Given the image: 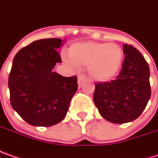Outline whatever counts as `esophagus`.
I'll use <instances>...</instances> for the list:
<instances>
[{
	"label": "esophagus",
	"mask_w": 158,
	"mask_h": 158,
	"mask_svg": "<svg viewBox=\"0 0 158 158\" xmlns=\"http://www.w3.org/2000/svg\"><path fill=\"white\" fill-rule=\"evenodd\" d=\"M86 79V76L84 74H79V76H78V81H79V85H81V82L82 81H84V80H85Z\"/></svg>",
	"instance_id": "1"
}]
</instances>
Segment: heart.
I'll use <instances>...</instances> for the list:
<instances>
[{
	"mask_svg": "<svg viewBox=\"0 0 158 158\" xmlns=\"http://www.w3.org/2000/svg\"><path fill=\"white\" fill-rule=\"evenodd\" d=\"M64 59L73 66L89 65V73L93 78L107 81L119 72L124 52L118 45L113 43H77L69 49V57Z\"/></svg>",
	"mask_w": 158,
	"mask_h": 158,
	"instance_id": "b5f03b06",
	"label": "heart"
}]
</instances>
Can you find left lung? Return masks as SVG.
<instances>
[{"label": "left lung", "instance_id": "left-lung-1", "mask_svg": "<svg viewBox=\"0 0 158 158\" xmlns=\"http://www.w3.org/2000/svg\"><path fill=\"white\" fill-rule=\"evenodd\" d=\"M122 69L110 82L95 84L93 101L100 115L110 123L124 124L137 119L151 98L150 68L141 52L124 44Z\"/></svg>", "mask_w": 158, "mask_h": 158}]
</instances>
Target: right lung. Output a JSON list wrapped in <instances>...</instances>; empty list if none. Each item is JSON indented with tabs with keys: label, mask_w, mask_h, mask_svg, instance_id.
<instances>
[{
	"label": "right lung",
	"mask_w": 158,
	"mask_h": 158,
	"mask_svg": "<svg viewBox=\"0 0 158 158\" xmlns=\"http://www.w3.org/2000/svg\"><path fill=\"white\" fill-rule=\"evenodd\" d=\"M61 39H42L21 48L14 58L8 76L13 109L34 126H52L65 118L78 89L77 76L53 72L61 63Z\"/></svg>",
	"instance_id": "obj_1"
}]
</instances>
